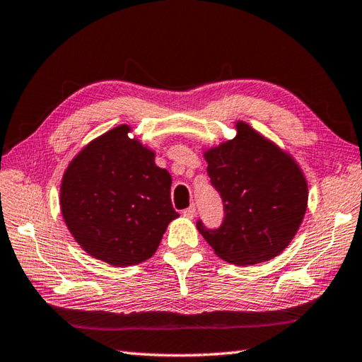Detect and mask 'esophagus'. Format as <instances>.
<instances>
[{"label": "esophagus", "mask_w": 362, "mask_h": 362, "mask_svg": "<svg viewBox=\"0 0 362 362\" xmlns=\"http://www.w3.org/2000/svg\"><path fill=\"white\" fill-rule=\"evenodd\" d=\"M182 215L188 218V219H193L196 216V207H194V205H191V207H188L187 210H183Z\"/></svg>", "instance_id": "obj_1"}]
</instances>
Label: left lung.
<instances>
[{"mask_svg": "<svg viewBox=\"0 0 362 362\" xmlns=\"http://www.w3.org/2000/svg\"><path fill=\"white\" fill-rule=\"evenodd\" d=\"M233 139L202 148L207 174L224 202L216 230H197L233 265L272 260L295 238L308 209V180L296 160L252 127L235 120Z\"/></svg>", "mask_w": 362, "mask_h": 362, "instance_id": "left-lung-1", "label": "left lung"}]
</instances>
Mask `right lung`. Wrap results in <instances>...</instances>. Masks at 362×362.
Masks as SVG:
<instances>
[{"mask_svg": "<svg viewBox=\"0 0 362 362\" xmlns=\"http://www.w3.org/2000/svg\"><path fill=\"white\" fill-rule=\"evenodd\" d=\"M122 124L78 152L64 171L61 214L75 242L90 257L132 267L152 257L168 224L173 179L155 165V151Z\"/></svg>", "mask_w": 362, "mask_h": 362, "instance_id": "obj_1", "label": "right lung"}]
</instances>
